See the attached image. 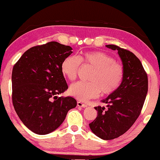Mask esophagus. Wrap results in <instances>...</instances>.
<instances>
[{"label":"esophagus","mask_w":160,"mask_h":160,"mask_svg":"<svg viewBox=\"0 0 160 160\" xmlns=\"http://www.w3.org/2000/svg\"><path fill=\"white\" fill-rule=\"evenodd\" d=\"M77 106H79V107H82V108H86V107L87 106L86 104L83 103V102H81V101H78L77 102Z\"/></svg>","instance_id":"1"}]
</instances>
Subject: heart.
I'll use <instances>...</instances> for the list:
<instances>
[{
    "label": "heart",
    "instance_id": "obj_1",
    "mask_svg": "<svg viewBox=\"0 0 160 160\" xmlns=\"http://www.w3.org/2000/svg\"><path fill=\"white\" fill-rule=\"evenodd\" d=\"M81 64L94 68L89 78L90 82H77L70 87V94L82 101L97 97L100 92L102 95H111L123 80V66L115 62L113 57L100 51L67 57L61 64V71L64 76L73 81L78 75Z\"/></svg>",
    "mask_w": 160,
    "mask_h": 160
}]
</instances>
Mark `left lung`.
<instances>
[{
  "mask_svg": "<svg viewBox=\"0 0 160 160\" xmlns=\"http://www.w3.org/2000/svg\"><path fill=\"white\" fill-rule=\"evenodd\" d=\"M106 47L117 50L124 68V78L119 88L102 100L98 117L89 124L94 134L103 140H112L125 133L141 114L148 92V76L141 61L132 52L117 45Z\"/></svg>",
  "mask_w": 160,
  "mask_h": 160,
  "instance_id": "obj_1",
  "label": "left lung"
}]
</instances>
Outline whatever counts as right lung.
I'll list each match as a JSON object with an SVG mask.
<instances>
[{"label":"right lung","mask_w":160,"mask_h":160,"mask_svg":"<svg viewBox=\"0 0 160 160\" xmlns=\"http://www.w3.org/2000/svg\"><path fill=\"white\" fill-rule=\"evenodd\" d=\"M70 46L56 41L31 47L12 70V102L19 119L38 135L55 130L76 106L72 97H59L68 88L61 71L63 60L72 52Z\"/></svg>","instance_id":"right-lung-1"}]
</instances>
